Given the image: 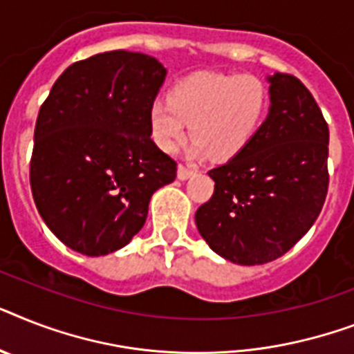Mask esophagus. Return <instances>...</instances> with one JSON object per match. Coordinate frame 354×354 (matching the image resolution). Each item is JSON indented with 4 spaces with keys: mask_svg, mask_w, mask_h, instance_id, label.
<instances>
[{
    "mask_svg": "<svg viewBox=\"0 0 354 354\" xmlns=\"http://www.w3.org/2000/svg\"><path fill=\"white\" fill-rule=\"evenodd\" d=\"M192 174H194V171H192L191 167L182 165V163L178 165V178H180V180H187V178H191Z\"/></svg>",
    "mask_w": 354,
    "mask_h": 354,
    "instance_id": "esophagus-1",
    "label": "esophagus"
}]
</instances>
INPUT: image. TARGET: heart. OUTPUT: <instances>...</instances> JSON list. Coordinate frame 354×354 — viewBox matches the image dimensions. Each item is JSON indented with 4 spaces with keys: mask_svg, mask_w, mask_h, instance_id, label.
<instances>
[{
    "mask_svg": "<svg viewBox=\"0 0 354 354\" xmlns=\"http://www.w3.org/2000/svg\"><path fill=\"white\" fill-rule=\"evenodd\" d=\"M266 83L254 74L202 73L180 82L169 100H156L149 111L154 142L176 151L191 125L194 154L216 162L236 158L257 136L267 114Z\"/></svg>",
    "mask_w": 354,
    "mask_h": 354,
    "instance_id": "1",
    "label": "heart"
}]
</instances>
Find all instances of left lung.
I'll use <instances>...</instances> for the list:
<instances>
[{
  "label": "left lung",
  "mask_w": 354,
  "mask_h": 354,
  "mask_svg": "<svg viewBox=\"0 0 354 354\" xmlns=\"http://www.w3.org/2000/svg\"><path fill=\"white\" fill-rule=\"evenodd\" d=\"M267 80L266 122L236 158L209 171L214 192L194 216L212 251L240 266L286 254L311 229L329 185V127L315 97L291 74Z\"/></svg>",
  "instance_id": "1"
}]
</instances>
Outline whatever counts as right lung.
Returning a JSON list of instances; mask_svg holds the SVG:
<instances>
[{
	"label": "right lung",
	"mask_w": 354,
	"mask_h": 354,
	"mask_svg": "<svg viewBox=\"0 0 354 354\" xmlns=\"http://www.w3.org/2000/svg\"><path fill=\"white\" fill-rule=\"evenodd\" d=\"M165 67L111 50L73 63L43 102L30 187L43 222L73 251L103 257L127 245L176 162L151 140L149 111Z\"/></svg>",
	"instance_id": "1"
}]
</instances>
